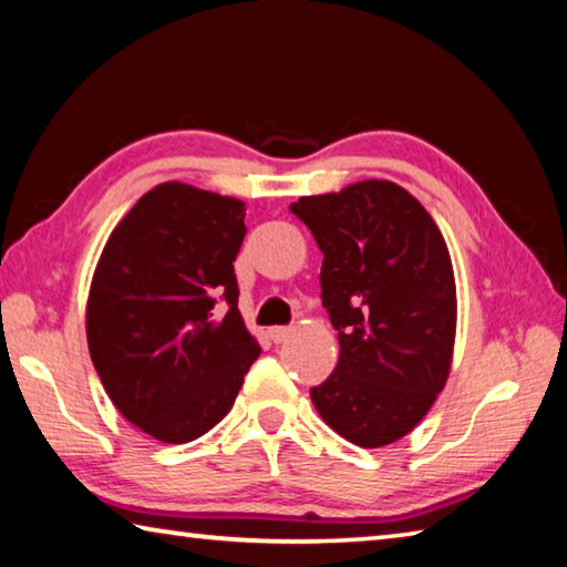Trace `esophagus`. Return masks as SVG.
Masks as SVG:
<instances>
[{"mask_svg":"<svg viewBox=\"0 0 567 567\" xmlns=\"http://www.w3.org/2000/svg\"><path fill=\"white\" fill-rule=\"evenodd\" d=\"M291 333H293L291 326H274V329H268V336H271V341H274V343H284V341H289V339H291Z\"/></svg>","mask_w":567,"mask_h":567,"instance_id":"obj_1","label":"esophagus"}]
</instances>
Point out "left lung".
I'll return each mask as SVG.
<instances>
[{
  "instance_id": "left-lung-1",
  "label": "left lung",
  "mask_w": 567,
  "mask_h": 567,
  "mask_svg": "<svg viewBox=\"0 0 567 567\" xmlns=\"http://www.w3.org/2000/svg\"><path fill=\"white\" fill-rule=\"evenodd\" d=\"M291 214L323 254L321 299L339 363L311 401L361 449L403 439L443 391L455 339V278L439 226L391 182L303 196Z\"/></svg>"
}]
</instances>
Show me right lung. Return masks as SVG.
<instances>
[{"mask_svg":"<svg viewBox=\"0 0 567 567\" xmlns=\"http://www.w3.org/2000/svg\"><path fill=\"white\" fill-rule=\"evenodd\" d=\"M244 216L238 198L158 184L118 221L96 264L92 363L118 413L156 441L212 431L261 353L238 313Z\"/></svg>","mask_w":567,"mask_h":567,"instance_id":"1","label":"right lung"}]
</instances>
